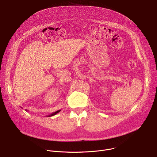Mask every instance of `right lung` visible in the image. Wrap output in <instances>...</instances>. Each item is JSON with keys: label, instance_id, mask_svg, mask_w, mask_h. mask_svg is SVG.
<instances>
[{"label": "right lung", "instance_id": "right-lung-1", "mask_svg": "<svg viewBox=\"0 0 157 157\" xmlns=\"http://www.w3.org/2000/svg\"><path fill=\"white\" fill-rule=\"evenodd\" d=\"M27 111V110H26ZM59 113V111H56V112H55V113H52V114H50V115H48V116H47V117H52V116H55V115H56L57 113Z\"/></svg>", "mask_w": 157, "mask_h": 157}]
</instances>
